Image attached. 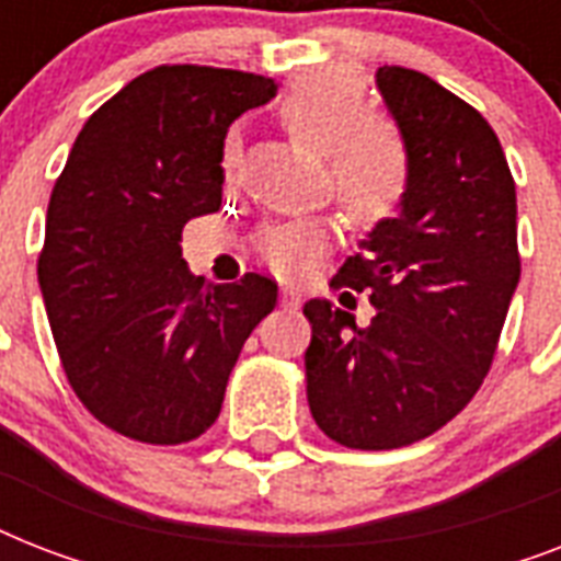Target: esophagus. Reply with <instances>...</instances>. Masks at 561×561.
<instances>
[{
    "label": "esophagus",
    "instance_id": "obj_1",
    "mask_svg": "<svg viewBox=\"0 0 561 561\" xmlns=\"http://www.w3.org/2000/svg\"><path fill=\"white\" fill-rule=\"evenodd\" d=\"M299 299H302V294H299L294 285H282V294H279V302L282 308H297Z\"/></svg>",
    "mask_w": 561,
    "mask_h": 561
}]
</instances>
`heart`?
Instances as JSON below:
<instances>
[{
	"mask_svg": "<svg viewBox=\"0 0 561 561\" xmlns=\"http://www.w3.org/2000/svg\"><path fill=\"white\" fill-rule=\"evenodd\" d=\"M364 83L341 69L302 75L279 101L285 130L302 148L329 157V174L343 209L355 218H378L399 201L404 186L399 145L369 122ZM329 241L323 220H290L264 229L259 255L276 273H299Z\"/></svg>",
	"mask_w": 561,
	"mask_h": 561,
	"instance_id": "b5f03b06",
	"label": "heart"
}]
</instances>
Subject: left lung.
Masks as SVG:
<instances>
[{
    "label": "left lung",
    "instance_id": "left-lung-1",
    "mask_svg": "<svg viewBox=\"0 0 561 561\" xmlns=\"http://www.w3.org/2000/svg\"><path fill=\"white\" fill-rule=\"evenodd\" d=\"M375 87L399 127V215L350 255L334 288L369 290L367 325L308 299V408L346 448L390 451L451 422L480 390L522 279L515 183L495 130L454 92L404 66ZM352 297L343 290L341 299Z\"/></svg>",
    "mask_w": 561,
    "mask_h": 561
}]
</instances>
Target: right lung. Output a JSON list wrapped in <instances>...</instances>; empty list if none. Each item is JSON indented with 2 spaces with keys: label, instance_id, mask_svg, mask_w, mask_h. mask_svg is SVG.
Here are the masks:
<instances>
[{
  "label": "right lung",
  "instance_id": "right-lung-1",
  "mask_svg": "<svg viewBox=\"0 0 561 561\" xmlns=\"http://www.w3.org/2000/svg\"><path fill=\"white\" fill-rule=\"evenodd\" d=\"M273 95L264 75L157 66L87 118L51 188L37 279L60 364L83 408L136 443L197 439L276 306L273 279L211 285L180 247L218 211L229 125Z\"/></svg>",
  "mask_w": 561,
  "mask_h": 561
}]
</instances>
